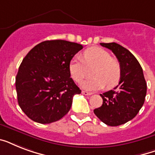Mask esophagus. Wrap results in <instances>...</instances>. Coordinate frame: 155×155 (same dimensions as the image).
<instances>
[{
	"label": "esophagus",
	"instance_id": "obj_1",
	"mask_svg": "<svg viewBox=\"0 0 155 155\" xmlns=\"http://www.w3.org/2000/svg\"><path fill=\"white\" fill-rule=\"evenodd\" d=\"M82 94L85 95V96H90V95H92V92H86V91H82Z\"/></svg>",
	"mask_w": 155,
	"mask_h": 155
}]
</instances>
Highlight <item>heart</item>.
<instances>
[{"label": "heart", "instance_id": "b5f03b06", "mask_svg": "<svg viewBox=\"0 0 155 155\" xmlns=\"http://www.w3.org/2000/svg\"><path fill=\"white\" fill-rule=\"evenodd\" d=\"M87 68L94 69L93 78L84 80L81 87L87 91H97L106 87H113L117 84L121 76L120 62L111 57L107 51L101 47H91L83 54V59L74 57L69 63L71 76L75 82H80L87 74Z\"/></svg>", "mask_w": 155, "mask_h": 155}]
</instances>
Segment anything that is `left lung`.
<instances>
[{
    "mask_svg": "<svg viewBox=\"0 0 155 155\" xmlns=\"http://www.w3.org/2000/svg\"><path fill=\"white\" fill-rule=\"evenodd\" d=\"M101 45L111 50L120 62L121 76L117 87L100 94L103 104L94 109V113L107 125L117 126L138 113L147 95V83L142 67L130 51L116 42Z\"/></svg>",
    "mask_w": 155,
    "mask_h": 155,
    "instance_id": "1",
    "label": "left lung"
}]
</instances>
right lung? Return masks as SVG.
<instances>
[{"label": "right lung", "instance_id": "1", "mask_svg": "<svg viewBox=\"0 0 155 155\" xmlns=\"http://www.w3.org/2000/svg\"><path fill=\"white\" fill-rule=\"evenodd\" d=\"M83 46L65 40L36 45L23 58L16 76L18 104L35 122L49 124L69 112L81 90L70 77L69 63Z\"/></svg>", "mask_w": 155, "mask_h": 155}]
</instances>
